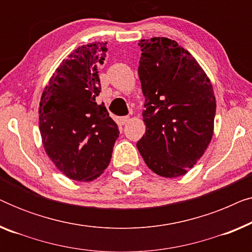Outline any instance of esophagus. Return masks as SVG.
<instances>
[{"label":"esophagus","instance_id":"34e87169","mask_svg":"<svg viewBox=\"0 0 252 252\" xmlns=\"http://www.w3.org/2000/svg\"><path fill=\"white\" fill-rule=\"evenodd\" d=\"M119 122H120V124H122V125H126V124L129 122V117H128V116L120 117V118H119Z\"/></svg>","mask_w":252,"mask_h":252}]
</instances>
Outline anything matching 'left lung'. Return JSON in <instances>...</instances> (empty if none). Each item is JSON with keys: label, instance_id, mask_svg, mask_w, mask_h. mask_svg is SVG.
Here are the masks:
<instances>
[{"label": "left lung", "instance_id": "left-lung-1", "mask_svg": "<svg viewBox=\"0 0 252 252\" xmlns=\"http://www.w3.org/2000/svg\"><path fill=\"white\" fill-rule=\"evenodd\" d=\"M139 78L146 133L136 147L147 166L164 178L185 175L213 135L216 97L210 79L174 40H141Z\"/></svg>", "mask_w": 252, "mask_h": 252}]
</instances>
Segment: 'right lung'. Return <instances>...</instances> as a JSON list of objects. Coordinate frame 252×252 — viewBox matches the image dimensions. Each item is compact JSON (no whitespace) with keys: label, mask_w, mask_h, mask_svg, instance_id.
I'll list each match as a JSON object with an SVG mask.
<instances>
[{"label":"right lung","mask_w":252,"mask_h":252,"mask_svg":"<svg viewBox=\"0 0 252 252\" xmlns=\"http://www.w3.org/2000/svg\"><path fill=\"white\" fill-rule=\"evenodd\" d=\"M106 42L88 43L62 62L42 93L39 128L44 150L62 173L92 181L108 167L119 129L96 97Z\"/></svg>","instance_id":"1"}]
</instances>
